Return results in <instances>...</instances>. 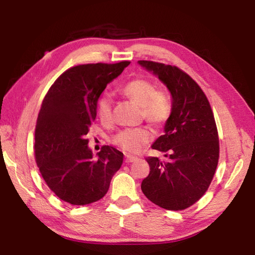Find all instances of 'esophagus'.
<instances>
[{
    "label": "esophagus",
    "instance_id": "esophagus-1",
    "mask_svg": "<svg viewBox=\"0 0 255 255\" xmlns=\"http://www.w3.org/2000/svg\"><path fill=\"white\" fill-rule=\"evenodd\" d=\"M134 161H137V158H134V156L131 155H126V158H125V162H126V163H131V162Z\"/></svg>",
    "mask_w": 255,
    "mask_h": 255
}]
</instances>
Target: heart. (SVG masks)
Instances as JSON below:
<instances>
[{
    "mask_svg": "<svg viewBox=\"0 0 255 255\" xmlns=\"http://www.w3.org/2000/svg\"><path fill=\"white\" fill-rule=\"evenodd\" d=\"M121 93L141 108L143 118L153 126H161L169 119L172 101L165 91L156 90L149 80L134 79L124 84ZM113 101L110 95H102L96 102V115L102 124L112 121ZM151 140V133L145 128L125 129L113 138V143L127 153H138Z\"/></svg>",
    "mask_w": 255,
    "mask_h": 255,
    "instance_id": "b5f03b06",
    "label": "heart"
}]
</instances>
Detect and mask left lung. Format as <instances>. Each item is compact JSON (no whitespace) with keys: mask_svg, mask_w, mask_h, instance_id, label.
Returning a JSON list of instances; mask_svg holds the SVG:
<instances>
[{"mask_svg":"<svg viewBox=\"0 0 255 255\" xmlns=\"http://www.w3.org/2000/svg\"><path fill=\"white\" fill-rule=\"evenodd\" d=\"M169 90L172 112L163 134L151 148L164 152L166 161L149 156L150 173L142 193L167 210H182L207 191L219 158L218 132L209 102L198 84L176 67L140 60Z\"/></svg>","mask_w":255,"mask_h":255,"instance_id":"1","label":"left lung"}]
</instances>
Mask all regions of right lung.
<instances>
[{"instance_id": "add662e5", "label": "right lung", "mask_w": 255, "mask_h": 255, "mask_svg": "<svg viewBox=\"0 0 255 255\" xmlns=\"http://www.w3.org/2000/svg\"><path fill=\"white\" fill-rule=\"evenodd\" d=\"M129 63L73 67L56 80L42 101L35 130L36 162L47 185L64 202H97L121 169V151L105 145L94 159L85 136L96 118L99 97Z\"/></svg>"}]
</instances>
